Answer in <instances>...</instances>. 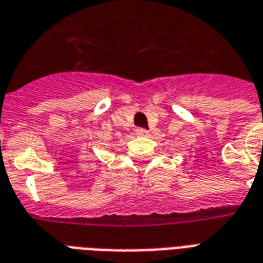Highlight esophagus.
Segmentation results:
<instances>
[{
	"label": "esophagus",
	"instance_id": "1",
	"mask_svg": "<svg viewBox=\"0 0 263 263\" xmlns=\"http://www.w3.org/2000/svg\"><path fill=\"white\" fill-rule=\"evenodd\" d=\"M135 132H137L138 137H146V135L149 134V132L146 131L145 128H137V129H135Z\"/></svg>",
	"mask_w": 263,
	"mask_h": 263
}]
</instances>
